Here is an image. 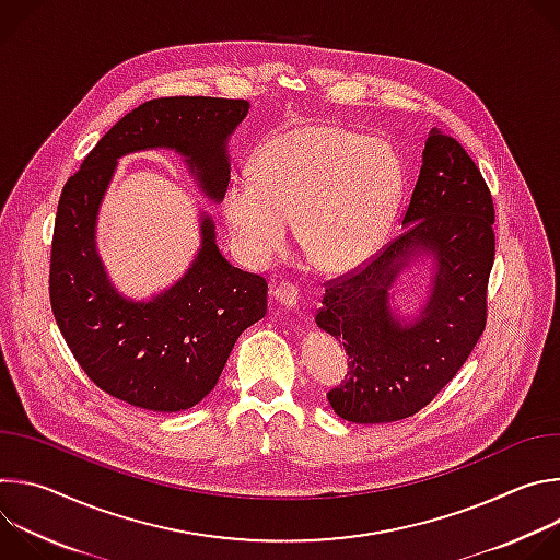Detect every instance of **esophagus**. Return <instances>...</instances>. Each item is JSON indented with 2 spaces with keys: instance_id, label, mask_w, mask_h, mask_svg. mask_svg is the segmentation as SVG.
I'll use <instances>...</instances> for the list:
<instances>
[{
  "instance_id": "34e87169",
  "label": "esophagus",
  "mask_w": 560,
  "mask_h": 560,
  "mask_svg": "<svg viewBox=\"0 0 560 560\" xmlns=\"http://www.w3.org/2000/svg\"><path fill=\"white\" fill-rule=\"evenodd\" d=\"M272 296H275L283 307H288V310H292V307L299 305V290H296V285H292V283H279V285L272 290Z\"/></svg>"
}]
</instances>
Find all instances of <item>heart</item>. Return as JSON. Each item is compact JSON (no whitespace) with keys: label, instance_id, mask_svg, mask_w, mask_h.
Masks as SVG:
<instances>
[{"label":"heart","instance_id":"obj_1","mask_svg":"<svg viewBox=\"0 0 560 560\" xmlns=\"http://www.w3.org/2000/svg\"><path fill=\"white\" fill-rule=\"evenodd\" d=\"M404 188L396 150L339 124H301L268 137L253 156V175L223 195V217L238 255L270 261L294 234L310 261L348 272L385 238Z\"/></svg>","mask_w":560,"mask_h":560}]
</instances>
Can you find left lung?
<instances>
[{"mask_svg":"<svg viewBox=\"0 0 560 560\" xmlns=\"http://www.w3.org/2000/svg\"><path fill=\"white\" fill-rule=\"evenodd\" d=\"M406 232L368 264L326 283L316 326L343 343L348 374L328 392L352 423H392L417 415L456 376L488 322L494 266V201L465 148L432 128ZM432 256L431 296L404 323L386 290L406 267Z\"/></svg>","mask_w":560,"mask_h":560,"instance_id":"1","label":"left lung"}]
</instances>
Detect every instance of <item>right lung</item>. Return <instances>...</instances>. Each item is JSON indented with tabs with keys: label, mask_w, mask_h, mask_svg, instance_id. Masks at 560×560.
I'll return each mask as SVG.
<instances>
[{
	"label": "right lung",
	"mask_w": 560,
	"mask_h": 560,
	"mask_svg": "<svg viewBox=\"0 0 560 560\" xmlns=\"http://www.w3.org/2000/svg\"><path fill=\"white\" fill-rule=\"evenodd\" d=\"M248 108L246 100H150L97 141L61 190L48 281L55 322L89 378L135 408L182 412L197 406L217 385L238 335L266 316L268 283L230 266L203 212L201 248L188 272L148 301L121 296L95 246L97 212L117 159L175 150L201 192L219 203L230 182L225 143Z\"/></svg>",
	"instance_id": "right-lung-1"
}]
</instances>
